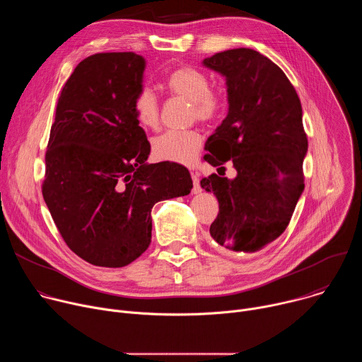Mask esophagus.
I'll use <instances>...</instances> for the list:
<instances>
[{"label":"esophagus","mask_w":362,"mask_h":362,"mask_svg":"<svg viewBox=\"0 0 362 362\" xmlns=\"http://www.w3.org/2000/svg\"><path fill=\"white\" fill-rule=\"evenodd\" d=\"M192 182H193V187H192V193L193 194H197L202 192V187H200V183H199V176L196 173H192Z\"/></svg>","instance_id":"1"}]
</instances>
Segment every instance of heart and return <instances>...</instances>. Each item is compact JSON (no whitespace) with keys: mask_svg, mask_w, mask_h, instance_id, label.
Returning <instances> with one entry per match:
<instances>
[{"mask_svg":"<svg viewBox=\"0 0 362 362\" xmlns=\"http://www.w3.org/2000/svg\"><path fill=\"white\" fill-rule=\"evenodd\" d=\"M165 86L176 97L190 101V116L203 123H212L222 116L226 107L225 93L209 87V78L192 66H179L172 70ZM132 109L137 123L144 129H156L160 116V103L150 88H139L132 100ZM202 146V136L196 130L165 132L151 140V153L158 160L173 163H192Z\"/></svg>","mask_w":362,"mask_h":362,"instance_id":"1","label":"heart"}]
</instances>
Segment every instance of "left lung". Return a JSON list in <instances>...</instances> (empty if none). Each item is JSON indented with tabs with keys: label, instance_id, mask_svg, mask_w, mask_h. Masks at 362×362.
<instances>
[{
	"label": "left lung",
	"instance_id": "1",
	"mask_svg": "<svg viewBox=\"0 0 362 362\" xmlns=\"http://www.w3.org/2000/svg\"><path fill=\"white\" fill-rule=\"evenodd\" d=\"M226 77L229 112L204 144L203 160L218 169L200 186L219 202L212 239L230 250L252 253L279 238L305 183L308 139L299 97L285 73L250 48H233L203 60ZM238 175L224 177L223 165Z\"/></svg>",
	"mask_w": 362,
	"mask_h": 362
}]
</instances>
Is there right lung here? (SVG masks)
<instances>
[{"instance_id":"right-lung-1","label":"right lung","mask_w":362,"mask_h":362,"mask_svg":"<svg viewBox=\"0 0 362 362\" xmlns=\"http://www.w3.org/2000/svg\"><path fill=\"white\" fill-rule=\"evenodd\" d=\"M144 66L132 51L84 59L49 132L42 197L67 246L95 267L137 259L151 240L153 206L193 187L185 166L146 163L150 143L132 109Z\"/></svg>"}]
</instances>
